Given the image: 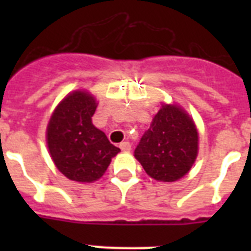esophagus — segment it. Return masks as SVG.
Segmentation results:
<instances>
[{
  "mask_svg": "<svg viewBox=\"0 0 251 251\" xmlns=\"http://www.w3.org/2000/svg\"><path fill=\"white\" fill-rule=\"evenodd\" d=\"M119 147H121V150L123 151V152H129V151H130V143H129V142H122L121 145H119Z\"/></svg>",
  "mask_w": 251,
  "mask_h": 251,
  "instance_id": "34e87169",
  "label": "esophagus"
}]
</instances>
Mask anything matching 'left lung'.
<instances>
[{"mask_svg":"<svg viewBox=\"0 0 251 251\" xmlns=\"http://www.w3.org/2000/svg\"><path fill=\"white\" fill-rule=\"evenodd\" d=\"M199 154V129L194 118L176 103H161L134 150L151 178L175 182L190 172Z\"/></svg>","mask_w":251,"mask_h":251,"instance_id":"1","label":"left lung"}]
</instances>
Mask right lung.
Segmentation results:
<instances>
[{"label":"right lung","mask_w":251,"mask_h":251,"mask_svg":"<svg viewBox=\"0 0 251 251\" xmlns=\"http://www.w3.org/2000/svg\"><path fill=\"white\" fill-rule=\"evenodd\" d=\"M97 106L98 100L88 90L70 92L55 106L46 127V145L55 167L75 182L98 181L121 152L93 126Z\"/></svg>","instance_id":"1"}]
</instances>
